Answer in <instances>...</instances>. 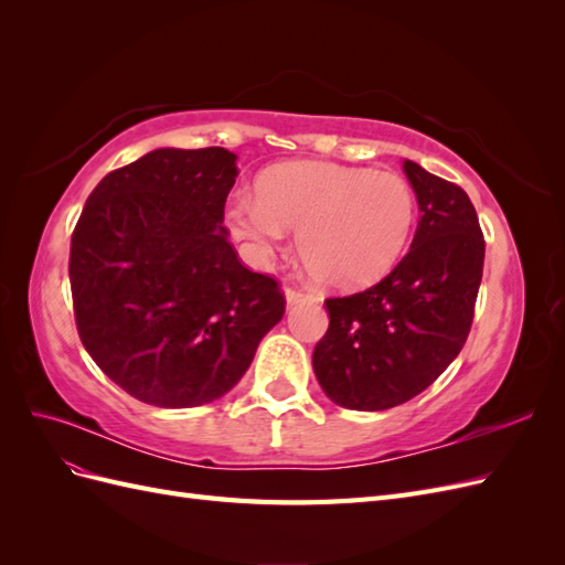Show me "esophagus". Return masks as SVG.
<instances>
[{"label":"esophagus","mask_w":565,"mask_h":565,"mask_svg":"<svg viewBox=\"0 0 565 565\" xmlns=\"http://www.w3.org/2000/svg\"><path fill=\"white\" fill-rule=\"evenodd\" d=\"M301 299H306V295L299 292V289H295V287H287V289H285V301H287V306H295V303H299Z\"/></svg>","instance_id":"34e87169"}]
</instances>
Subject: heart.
Instances as JSON below:
<instances>
[{"label":"heart","mask_w":565,"mask_h":565,"mask_svg":"<svg viewBox=\"0 0 565 565\" xmlns=\"http://www.w3.org/2000/svg\"><path fill=\"white\" fill-rule=\"evenodd\" d=\"M226 226L247 259L266 264L299 231V254L337 292H355L396 266L415 224V193L393 172L337 162H287L259 181V193L235 191Z\"/></svg>","instance_id":"b5f03b06"}]
</instances>
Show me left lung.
Here are the masks:
<instances>
[{"instance_id":"obj_1","label":"left lung","mask_w":565,"mask_h":565,"mask_svg":"<svg viewBox=\"0 0 565 565\" xmlns=\"http://www.w3.org/2000/svg\"><path fill=\"white\" fill-rule=\"evenodd\" d=\"M419 221L409 252L374 287L328 299L313 372L341 407L377 413L431 386L461 351L483 278L486 243L469 195L403 160Z\"/></svg>"}]
</instances>
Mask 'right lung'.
<instances>
[{"instance_id":"right-lung-1","label":"right lung","mask_w":565,"mask_h":565,"mask_svg":"<svg viewBox=\"0 0 565 565\" xmlns=\"http://www.w3.org/2000/svg\"><path fill=\"white\" fill-rule=\"evenodd\" d=\"M235 160L226 148L150 150L94 188L75 226L82 344L148 405L226 396L282 320L278 282L245 268L221 226Z\"/></svg>"}]
</instances>
